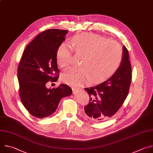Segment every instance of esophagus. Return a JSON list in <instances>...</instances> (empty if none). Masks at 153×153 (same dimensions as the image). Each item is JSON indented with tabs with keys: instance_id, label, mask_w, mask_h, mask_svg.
I'll return each instance as SVG.
<instances>
[{
	"instance_id": "34e87169",
	"label": "esophagus",
	"mask_w": 153,
	"mask_h": 153,
	"mask_svg": "<svg viewBox=\"0 0 153 153\" xmlns=\"http://www.w3.org/2000/svg\"><path fill=\"white\" fill-rule=\"evenodd\" d=\"M80 90L79 88H74L73 89V93H78V92H79Z\"/></svg>"
}]
</instances>
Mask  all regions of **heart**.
Segmentation results:
<instances>
[{"mask_svg":"<svg viewBox=\"0 0 153 153\" xmlns=\"http://www.w3.org/2000/svg\"><path fill=\"white\" fill-rule=\"evenodd\" d=\"M71 43L76 54L82 56L80 68L73 67L65 70L62 80L66 83L79 86L88 83L102 82L110 77L119 67L122 50L115 40L94 33H84L75 36ZM72 49L66 43L59 45L56 52L58 65L67 66L71 62Z\"/></svg>","mask_w":153,"mask_h":153,"instance_id":"b5f03b06","label":"heart"}]
</instances>
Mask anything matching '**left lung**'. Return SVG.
Listing matches in <instances>:
<instances>
[{"instance_id": "8db88e82", "label": "left lung", "mask_w": 153, "mask_h": 153, "mask_svg": "<svg viewBox=\"0 0 153 153\" xmlns=\"http://www.w3.org/2000/svg\"><path fill=\"white\" fill-rule=\"evenodd\" d=\"M131 79L128 51L123 45L120 67L114 74L106 81L85 88L90 99L84 107L86 117L93 121L102 122L114 116L128 94Z\"/></svg>"}]
</instances>
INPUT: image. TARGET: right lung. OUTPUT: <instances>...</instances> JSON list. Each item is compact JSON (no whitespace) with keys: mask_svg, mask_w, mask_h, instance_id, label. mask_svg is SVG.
<instances>
[{"mask_svg":"<svg viewBox=\"0 0 153 153\" xmlns=\"http://www.w3.org/2000/svg\"><path fill=\"white\" fill-rule=\"evenodd\" d=\"M68 31L50 29L38 34L27 46L17 68L19 96L33 116L42 119L53 114L62 98L72 94L66 84L48 89L46 83L59 78L56 52Z\"/></svg>","mask_w":153,"mask_h":153,"instance_id":"add662e5","label":"right lung"}]
</instances>
